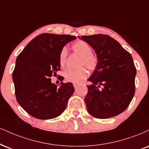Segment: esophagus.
<instances>
[{"mask_svg":"<svg viewBox=\"0 0 149 149\" xmlns=\"http://www.w3.org/2000/svg\"><path fill=\"white\" fill-rule=\"evenodd\" d=\"M73 87H74L75 89H77L78 87H79V85H78V84L74 83V84H73Z\"/></svg>","mask_w":149,"mask_h":149,"instance_id":"esophagus-1","label":"esophagus"}]
</instances>
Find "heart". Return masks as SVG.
Masks as SVG:
<instances>
[{"instance_id": "obj_1", "label": "heart", "mask_w": 149, "mask_h": 149, "mask_svg": "<svg viewBox=\"0 0 149 149\" xmlns=\"http://www.w3.org/2000/svg\"><path fill=\"white\" fill-rule=\"evenodd\" d=\"M71 49L73 53L80 56L79 63H78L79 67L84 66L90 71H94L96 69L98 63V58L94 53H92V47L88 43L82 40L76 41L71 45ZM67 56V48L64 46L61 49L59 54V64L60 67L64 66ZM62 75L65 81L73 82V83H79L87 78L88 73L87 69L82 67L78 69H66Z\"/></svg>"}]
</instances>
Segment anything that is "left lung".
Segmentation results:
<instances>
[{
  "label": "left lung",
  "mask_w": 149,
  "mask_h": 149,
  "mask_svg": "<svg viewBox=\"0 0 149 149\" xmlns=\"http://www.w3.org/2000/svg\"><path fill=\"white\" fill-rule=\"evenodd\" d=\"M94 48L98 66L89 78L85 98L87 110L98 119L113 117L123 112L135 92L136 68L130 53L107 35L82 36Z\"/></svg>",
  "instance_id": "1"
}]
</instances>
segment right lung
<instances>
[{
    "label": "right lung",
    "mask_w": 149,
    "mask_h": 149,
    "mask_svg": "<svg viewBox=\"0 0 149 149\" xmlns=\"http://www.w3.org/2000/svg\"><path fill=\"white\" fill-rule=\"evenodd\" d=\"M75 39L73 35L41 34L18 55L12 73L16 98L27 113L36 119L60 116L74 92L71 82H61L57 87L51 82V77L60 70L61 49Z\"/></svg>",
    "instance_id": "obj_1"
}]
</instances>
